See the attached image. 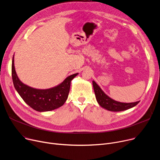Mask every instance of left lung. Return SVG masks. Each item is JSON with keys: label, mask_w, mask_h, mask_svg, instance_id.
Instances as JSON below:
<instances>
[{"label": "left lung", "mask_w": 160, "mask_h": 160, "mask_svg": "<svg viewBox=\"0 0 160 160\" xmlns=\"http://www.w3.org/2000/svg\"><path fill=\"white\" fill-rule=\"evenodd\" d=\"M92 86L97 102L102 108L108 111L112 112L125 111L134 108L140 102V101H138L131 103H123L116 101L106 94L94 80H92Z\"/></svg>", "instance_id": "8db88e82"}]
</instances>
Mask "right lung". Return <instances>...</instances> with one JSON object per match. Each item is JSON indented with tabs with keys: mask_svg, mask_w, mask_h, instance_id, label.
Listing matches in <instances>:
<instances>
[{
	"mask_svg": "<svg viewBox=\"0 0 160 160\" xmlns=\"http://www.w3.org/2000/svg\"><path fill=\"white\" fill-rule=\"evenodd\" d=\"M12 79L14 87L20 97L31 108L38 112L55 110L62 106L68 99L71 82L78 73L68 77L58 86L46 89L29 87L18 78L14 65V55L12 66Z\"/></svg>",
	"mask_w": 160,
	"mask_h": 160,
	"instance_id": "add662e5",
	"label": "right lung"
}]
</instances>
